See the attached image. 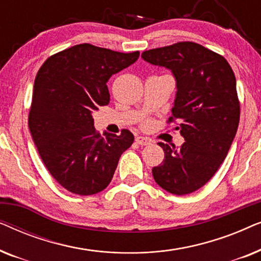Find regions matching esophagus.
<instances>
[{
	"mask_svg": "<svg viewBox=\"0 0 261 261\" xmlns=\"http://www.w3.org/2000/svg\"><path fill=\"white\" fill-rule=\"evenodd\" d=\"M135 141H137V144L141 145V146H147L152 142L151 139H148L146 137H137L135 138Z\"/></svg>",
	"mask_w": 261,
	"mask_h": 261,
	"instance_id": "1",
	"label": "esophagus"
}]
</instances>
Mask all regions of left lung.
Segmentation results:
<instances>
[{
    "mask_svg": "<svg viewBox=\"0 0 261 261\" xmlns=\"http://www.w3.org/2000/svg\"><path fill=\"white\" fill-rule=\"evenodd\" d=\"M149 64L171 70L176 99L169 122L185 142H159L163 164L152 169L156 184L173 195L191 194L208 183L229 151L240 121L234 72L222 56L191 41L142 52Z\"/></svg>",
    "mask_w": 261,
    "mask_h": 261,
    "instance_id": "left-lung-1",
    "label": "left lung"
}]
</instances>
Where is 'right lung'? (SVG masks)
<instances>
[{
	"instance_id": "right-lung-1",
	"label": "right lung",
	"mask_w": 261,
	"mask_h": 261,
	"mask_svg": "<svg viewBox=\"0 0 261 261\" xmlns=\"http://www.w3.org/2000/svg\"><path fill=\"white\" fill-rule=\"evenodd\" d=\"M139 55L81 44L51 56L38 71L28 126L49 173L72 194L105 190L121 154L133 144L128 129L102 137L92 113L110 101L109 78Z\"/></svg>"
}]
</instances>
